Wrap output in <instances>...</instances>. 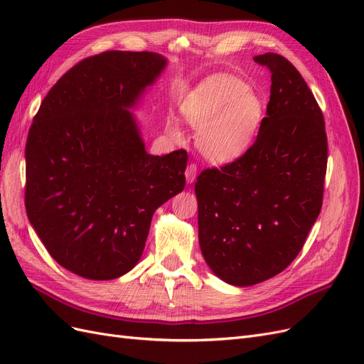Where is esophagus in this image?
I'll return each instance as SVG.
<instances>
[{
    "label": "esophagus",
    "mask_w": 364,
    "mask_h": 364,
    "mask_svg": "<svg viewBox=\"0 0 364 364\" xmlns=\"http://www.w3.org/2000/svg\"><path fill=\"white\" fill-rule=\"evenodd\" d=\"M185 178H186V182H188V183H193L196 181V178H197V165L194 162L186 165Z\"/></svg>",
    "instance_id": "1"
}]
</instances>
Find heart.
I'll list each match as a JSON object with an SVG mask.
<instances>
[{
  "mask_svg": "<svg viewBox=\"0 0 364 364\" xmlns=\"http://www.w3.org/2000/svg\"><path fill=\"white\" fill-rule=\"evenodd\" d=\"M182 115L197 132V146L217 164L243 156L262 119L259 98L237 77L217 74L197 86L182 105ZM168 134L182 139V130L168 123Z\"/></svg>",
  "mask_w": 364,
  "mask_h": 364,
  "instance_id": "1",
  "label": "heart"
}]
</instances>
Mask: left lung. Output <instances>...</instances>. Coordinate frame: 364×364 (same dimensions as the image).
<instances>
[{
	"instance_id": "8db88e82",
	"label": "left lung",
	"mask_w": 364,
	"mask_h": 364,
	"mask_svg": "<svg viewBox=\"0 0 364 364\" xmlns=\"http://www.w3.org/2000/svg\"><path fill=\"white\" fill-rule=\"evenodd\" d=\"M253 60L272 73L257 139L196 182L203 258L238 287L277 277L302 250L321 214L328 162L323 114L301 73L274 53Z\"/></svg>"
}]
</instances>
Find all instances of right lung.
Listing matches in <instances>:
<instances>
[{"label":"right lung","instance_id":"add662e5","mask_svg":"<svg viewBox=\"0 0 364 364\" xmlns=\"http://www.w3.org/2000/svg\"><path fill=\"white\" fill-rule=\"evenodd\" d=\"M151 51L75 63L43 98L26 146V209L62 267L115 279L142 255L153 213L185 186L186 150L151 156L127 109L165 68Z\"/></svg>","mask_w":364,"mask_h":364}]
</instances>
